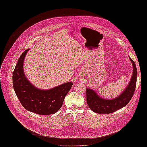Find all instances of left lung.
<instances>
[{
    "label": "left lung",
    "mask_w": 147,
    "mask_h": 147,
    "mask_svg": "<svg viewBox=\"0 0 147 147\" xmlns=\"http://www.w3.org/2000/svg\"><path fill=\"white\" fill-rule=\"evenodd\" d=\"M129 59L133 64V75L126 90L119 97L113 100H106L99 97L93 90L86 89V102L92 111L100 114L111 113L123 107L129 102L135 91L137 76L136 64L130 57Z\"/></svg>",
    "instance_id": "left-lung-1"
}]
</instances>
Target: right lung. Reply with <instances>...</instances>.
Here are the masks:
<instances>
[{
  "label": "right lung",
  "mask_w": 147,
  "mask_h": 147,
  "mask_svg": "<svg viewBox=\"0 0 147 147\" xmlns=\"http://www.w3.org/2000/svg\"><path fill=\"white\" fill-rule=\"evenodd\" d=\"M28 49L21 55L13 74V85L21 105L27 110L42 115L53 114L63 104L65 95L73 83L60 85L48 90H41L31 84L24 75L23 63Z\"/></svg>",
  "instance_id": "1"
}]
</instances>
